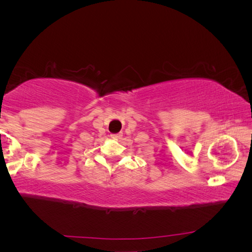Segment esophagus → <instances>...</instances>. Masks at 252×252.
<instances>
[{
    "label": "esophagus",
    "instance_id": "34e87169",
    "mask_svg": "<svg viewBox=\"0 0 252 252\" xmlns=\"http://www.w3.org/2000/svg\"><path fill=\"white\" fill-rule=\"evenodd\" d=\"M111 138L114 140H120L122 139V133H116V134H111Z\"/></svg>",
    "mask_w": 252,
    "mask_h": 252
}]
</instances>
